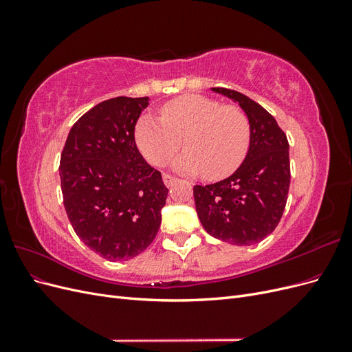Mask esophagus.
I'll return each mask as SVG.
<instances>
[{"label": "esophagus", "instance_id": "1", "mask_svg": "<svg viewBox=\"0 0 352 352\" xmlns=\"http://www.w3.org/2000/svg\"><path fill=\"white\" fill-rule=\"evenodd\" d=\"M163 180H164V185H166V186H172V185L176 182V177L172 176V175L164 173V175H163Z\"/></svg>", "mask_w": 352, "mask_h": 352}]
</instances>
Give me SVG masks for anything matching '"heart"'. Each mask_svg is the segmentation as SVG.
<instances>
[{"mask_svg": "<svg viewBox=\"0 0 352 352\" xmlns=\"http://www.w3.org/2000/svg\"><path fill=\"white\" fill-rule=\"evenodd\" d=\"M135 141L142 155L154 166L167 164L179 151L177 172L219 180L242 164L251 141L248 116L236 105H221L204 95L189 94L166 102L162 119L144 114L135 127Z\"/></svg>", "mask_w": 352, "mask_h": 352, "instance_id": "obj_1", "label": "heart"}]
</instances>
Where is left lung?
Returning <instances> with one entry per match:
<instances>
[{
	"instance_id": "8db88e82",
	"label": "left lung",
	"mask_w": 352,
	"mask_h": 352,
	"mask_svg": "<svg viewBox=\"0 0 352 352\" xmlns=\"http://www.w3.org/2000/svg\"><path fill=\"white\" fill-rule=\"evenodd\" d=\"M211 89L241 105L250 119L251 141L247 157L232 176L194 186L195 207L211 236L248 247L279 225L291 184L289 144L274 117L258 102L233 89Z\"/></svg>"
}]
</instances>
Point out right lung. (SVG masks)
<instances>
[{"instance_id": "right-lung-1", "label": "right lung", "mask_w": 352, "mask_h": 352, "mask_svg": "<svg viewBox=\"0 0 352 352\" xmlns=\"http://www.w3.org/2000/svg\"><path fill=\"white\" fill-rule=\"evenodd\" d=\"M148 97L102 101L72 126L60 160L63 202L79 239L102 258L129 260L162 225L168 189L135 142Z\"/></svg>"}]
</instances>
